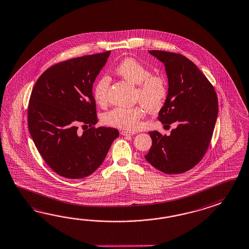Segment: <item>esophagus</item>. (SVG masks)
Segmentation results:
<instances>
[{
	"mask_svg": "<svg viewBox=\"0 0 249 249\" xmlns=\"http://www.w3.org/2000/svg\"><path fill=\"white\" fill-rule=\"evenodd\" d=\"M121 134H122V136H133V135H135L136 133L130 132V131H122Z\"/></svg>",
	"mask_w": 249,
	"mask_h": 249,
	"instance_id": "34e87169",
	"label": "esophagus"
}]
</instances>
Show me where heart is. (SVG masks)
<instances>
[{
	"label": "heart",
	"instance_id": "heart-1",
	"mask_svg": "<svg viewBox=\"0 0 249 249\" xmlns=\"http://www.w3.org/2000/svg\"><path fill=\"white\" fill-rule=\"evenodd\" d=\"M115 72L128 83L138 86L136 96L145 109L155 111L160 108L167 94V86L163 77L151 75L152 72L148 68L133 58L121 61L115 68ZM109 86L110 78L107 76L99 78L94 85L93 96L95 103L100 106L107 105ZM144 107H117L105 114L104 122L109 126L119 128L138 129L141 125V119L144 115Z\"/></svg>",
	"mask_w": 249,
	"mask_h": 249
}]
</instances>
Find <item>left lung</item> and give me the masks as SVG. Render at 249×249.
Wrapping results in <instances>:
<instances>
[{
	"mask_svg": "<svg viewBox=\"0 0 249 249\" xmlns=\"http://www.w3.org/2000/svg\"><path fill=\"white\" fill-rule=\"evenodd\" d=\"M165 66L168 94L159 111L164 126L175 123L169 136L150 131L152 146L144 158L166 174L187 172L203 158L218 115L215 90L196 64L185 56L149 51Z\"/></svg>",
	"mask_w": 249,
	"mask_h": 249,
	"instance_id": "obj_1",
	"label": "left lung"
}]
</instances>
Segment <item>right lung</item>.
<instances>
[{"mask_svg":"<svg viewBox=\"0 0 249 249\" xmlns=\"http://www.w3.org/2000/svg\"><path fill=\"white\" fill-rule=\"evenodd\" d=\"M111 51L82 56L51 67L40 76L28 104L29 133L51 169L67 178L95 172L119 137L113 127L94 128L98 120L93 84ZM79 124L89 128L77 130Z\"/></svg>","mask_w":249,"mask_h":249,"instance_id":"right-lung-1","label":"right lung"}]
</instances>
